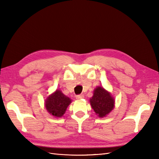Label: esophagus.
Masks as SVG:
<instances>
[{
	"label": "esophagus",
	"instance_id": "esophagus-1",
	"mask_svg": "<svg viewBox=\"0 0 159 159\" xmlns=\"http://www.w3.org/2000/svg\"><path fill=\"white\" fill-rule=\"evenodd\" d=\"M84 98V95H82V94L78 95H77V96H76V99H78V100L81 99H83Z\"/></svg>",
	"mask_w": 159,
	"mask_h": 159
}]
</instances>
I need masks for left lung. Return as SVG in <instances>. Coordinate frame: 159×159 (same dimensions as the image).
<instances>
[{
  "label": "left lung",
  "mask_w": 159,
  "mask_h": 159,
  "mask_svg": "<svg viewBox=\"0 0 159 159\" xmlns=\"http://www.w3.org/2000/svg\"><path fill=\"white\" fill-rule=\"evenodd\" d=\"M89 102L95 114L100 118L106 117L115 107L114 98L102 86H98L94 89Z\"/></svg>",
  "instance_id": "left-lung-1"
}]
</instances>
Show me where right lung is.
Segmentation results:
<instances>
[{"label":"right lung","instance_id":"obj_1","mask_svg":"<svg viewBox=\"0 0 159 159\" xmlns=\"http://www.w3.org/2000/svg\"><path fill=\"white\" fill-rule=\"evenodd\" d=\"M71 102V99L65 95L60 89H56L46 99L44 105L47 111L51 115L60 118L66 113Z\"/></svg>","mask_w":159,"mask_h":159}]
</instances>
